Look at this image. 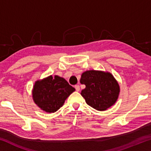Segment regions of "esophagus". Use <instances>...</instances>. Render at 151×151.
<instances>
[{"label": "esophagus", "instance_id": "esophagus-1", "mask_svg": "<svg viewBox=\"0 0 151 151\" xmlns=\"http://www.w3.org/2000/svg\"><path fill=\"white\" fill-rule=\"evenodd\" d=\"M75 88L76 89V91L78 92L79 91H80V86H79V85H75Z\"/></svg>", "mask_w": 151, "mask_h": 151}]
</instances>
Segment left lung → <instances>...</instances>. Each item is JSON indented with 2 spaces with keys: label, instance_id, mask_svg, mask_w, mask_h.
I'll return each mask as SVG.
<instances>
[{
  "label": "left lung",
  "instance_id": "8db88e82",
  "mask_svg": "<svg viewBox=\"0 0 151 151\" xmlns=\"http://www.w3.org/2000/svg\"><path fill=\"white\" fill-rule=\"evenodd\" d=\"M80 82L86 87L81 94L87 104L99 111H106L119 98L120 86L114 76L102 70H86Z\"/></svg>",
  "mask_w": 151,
  "mask_h": 151
}]
</instances>
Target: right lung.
<instances>
[{"mask_svg":"<svg viewBox=\"0 0 151 151\" xmlns=\"http://www.w3.org/2000/svg\"><path fill=\"white\" fill-rule=\"evenodd\" d=\"M75 91L63 77L50 75L35 83L32 90L35 103L48 113L57 111L65 100Z\"/></svg>","mask_w":151,"mask_h":151,"instance_id":"add662e5","label":"right lung"}]
</instances>
